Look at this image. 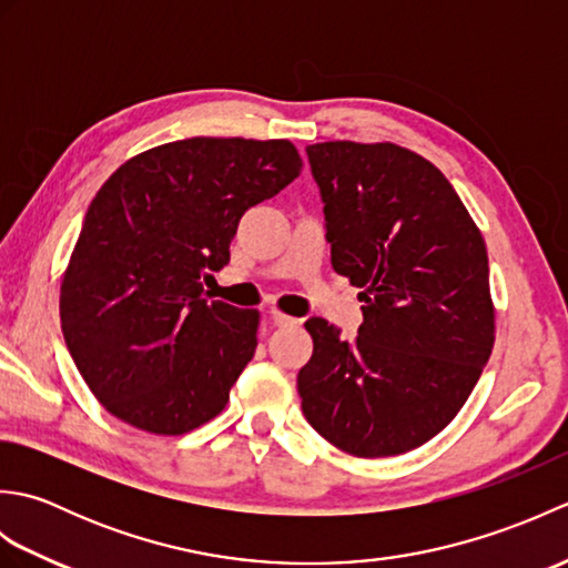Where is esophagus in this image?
<instances>
[{
  "instance_id": "1",
  "label": "esophagus",
  "mask_w": 568,
  "mask_h": 568,
  "mask_svg": "<svg viewBox=\"0 0 568 568\" xmlns=\"http://www.w3.org/2000/svg\"><path fill=\"white\" fill-rule=\"evenodd\" d=\"M268 320L275 324V327H291V324H297L295 317L283 315V312H277V310H271V312H268Z\"/></svg>"
}]
</instances>
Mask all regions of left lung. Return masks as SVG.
<instances>
[{
    "label": "left lung",
    "instance_id": "8db88e82",
    "mask_svg": "<svg viewBox=\"0 0 568 568\" xmlns=\"http://www.w3.org/2000/svg\"><path fill=\"white\" fill-rule=\"evenodd\" d=\"M332 265L364 287L352 342L322 317L297 373L303 413L361 458L397 456L456 417L488 364L496 312L484 236L449 180L395 143L307 146Z\"/></svg>",
    "mask_w": 568,
    "mask_h": 568
}]
</instances>
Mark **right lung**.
Instances as JSON below:
<instances>
[{
    "instance_id": "add662e5",
    "label": "right lung",
    "mask_w": 568,
    "mask_h": 568,
    "mask_svg": "<svg viewBox=\"0 0 568 568\" xmlns=\"http://www.w3.org/2000/svg\"><path fill=\"white\" fill-rule=\"evenodd\" d=\"M291 141L195 136L143 151L94 195L60 285V327L94 397L131 427L185 434L224 409L258 312L204 297L239 220L300 175Z\"/></svg>"
}]
</instances>
